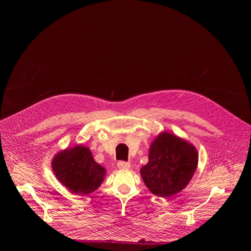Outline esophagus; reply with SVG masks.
Segmentation results:
<instances>
[{
	"mask_svg": "<svg viewBox=\"0 0 251 251\" xmlns=\"http://www.w3.org/2000/svg\"><path fill=\"white\" fill-rule=\"evenodd\" d=\"M117 167H118V169H120V170H128V169L130 168V163L124 162V161H120V162H118Z\"/></svg>",
	"mask_w": 251,
	"mask_h": 251,
	"instance_id": "obj_1",
	"label": "esophagus"
}]
</instances>
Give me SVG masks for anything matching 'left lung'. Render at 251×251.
I'll return each mask as SVG.
<instances>
[{"label": "left lung", "mask_w": 251, "mask_h": 251, "mask_svg": "<svg viewBox=\"0 0 251 251\" xmlns=\"http://www.w3.org/2000/svg\"><path fill=\"white\" fill-rule=\"evenodd\" d=\"M148 158L140 170L143 181L152 194L167 199L188 186L199 162L192 143L167 131L151 143Z\"/></svg>", "instance_id": "left-lung-1"}]
</instances>
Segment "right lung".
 <instances>
[{
    "instance_id": "obj_1",
    "label": "right lung",
    "mask_w": 251,
    "mask_h": 251,
    "mask_svg": "<svg viewBox=\"0 0 251 251\" xmlns=\"http://www.w3.org/2000/svg\"><path fill=\"white\" fill-rule=\"evenodd\" d=\"M58 182L75 195H89L96 191L106 176V170L97 164L90 149L75 145L59 151L51 161Z\"/></svg>"
}]
</instances>
